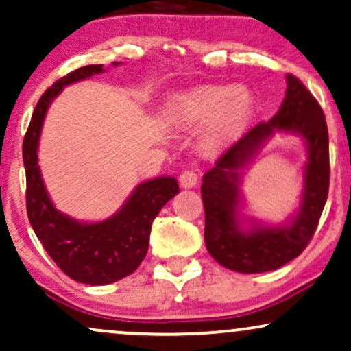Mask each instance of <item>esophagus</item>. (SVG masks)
I'll return each instance as SVG.
<instances>
[{
  "label": "esophagus",
  "mask_w": 351,
  "mask_h": 351,
  "mask_svg": "<svg viewBox=\"0 0 351 351\" xmlns=\"http://www.w3.org/2000/svg\"><path fill=\"white\" fill-rule=\"evenodd\" d=\"M196 183H198V173L195 170H184L180 175L181 188H193Z\"/></svg>",
  "instance_id": "obj_1"
}]
</instances>
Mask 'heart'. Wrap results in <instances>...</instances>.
I'll list each match as a JSON object with an SVG mask.
<instances>
[{"label": "heart", "instance_id": "heart-1", "mask_svg": "<svg viewBox=\"0 0 351 351\" xmlns=\"http://www.w3.org/2000/svg\"><path fill=\"white\" fill-rule=\"evenodd\" d=\"M252 110V95L245 87L206 86L180 95L171 107V119L183 127L211 119L208 150H219L241 130Z\"/></svg>", "mask_w": 351, "mask_h": 351}]
</instances>
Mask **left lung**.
I'll return each mask as SVG.
<instances>
[{
	"label": "left lung",
	"instance_id": "obj_1",
	"mask_svg": "<svg viewBox=\"0 0 351 351\" xmlns=\"http://www.w3.org/2000/svg\"><path fill=\"white\" fill-rule=\"evenodd\" d=\"M274 131L299 134L308 145L304 193L298 215L282 227L252 220V229L239 223L240 170ZM328 130L324 110L295 75H287L285 99L269 122H261L237 140L203 176L204 243L213 259L241 274L276 271L307 247L315 232L328 195Z\"/></svg>",
	"mask_w": 351,
	"mask_h": 351
}]
</instances>
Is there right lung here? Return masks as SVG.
Returning <instances> with one entry per match:
<instances>
[{"mask_svg": "<svg viewBox=\"0 0 351 351\" xmlns=\"http://www.w3.org/2000/svg\"><path fill=\"white\" fill-rule=\"evenodd\" d=\"M100 72H104L102 64L84 66L52 84L39 99L23 142L31 226L60 271L88 285L112 284L136 271L147 256L153 219L180 191L173 176L143 181L120 211L100 223H80L54 208L38 165L39 135L47 108L64 87Z\"/></svg>", "mask_w": 351, "mask_h": 351, "instance_id": "obj_1", "label": "right lung"}]
</instances>
